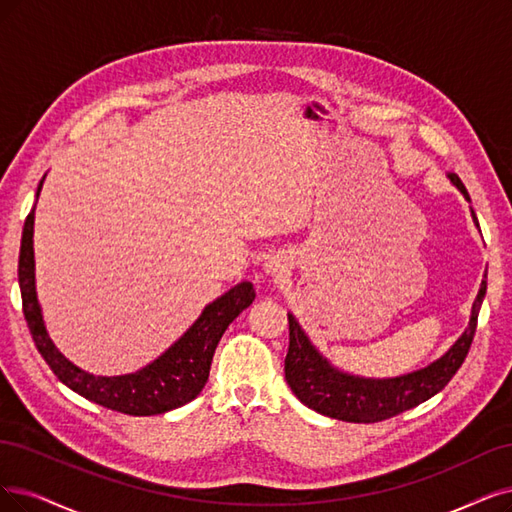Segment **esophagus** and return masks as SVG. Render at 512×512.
Instances as JSON below:
<instances>
[{
	"label": "esophagus",
	"instance_id": "obj_1",
	"mask_svg": "<svg viewBox=\"0 0 512 512\" xmlns=\"http://www.w3.org/2000/svg\"><path fill=\"white\" fill-rule=\"evenodd\" d=\"M285 272H287V263H282V259H278V257H272L266 263V274H270V276H282Z\"/></svg>",
	"mask_w": 512,
	"mask_h": 512
}]
</instances>
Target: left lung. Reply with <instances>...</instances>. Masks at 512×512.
Listing matches in <instances>:
<instances>
[{"instance_id": "1", "label": "left lung", "mask_w": 512, "mask_h": 512, "mask_svg": "<svg viewBox=\"0 0 512 512\" xmlns=\"http://www.w3.org/2000/svg\"><path fill=\"white\" fill-rule=\"evenodd\" d=\"M449 179L470 202V196L460 177L449 173ZM472 217H475V211H472ZM485 291L487 282L483 280L475 304H472V314L466 331L439 361L413 373L386 377V380L358 377L335 369L312 346L310 337L299 327L295 316L289 314V352L285 358V380L301 403L327 415V418L354 424H373L394 418V415L432 399L434 394L441 392L449 384L451 377L462 367L470 350L472 337H475L477 331V318Z\"/></svg>"}]
</instances>
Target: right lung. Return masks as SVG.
Returning <instances> with one entry per match:
<instances>
[{
    "mask_svg": "<svg viewBox=\"0 0 512 512\" xmlns=\"http://www.w3.org/2000/svg\"><path fill=\"white\" fill-rule=\"evenodd\" d=\"M42 183L44 179L37 185V196L42 192ZM33 219L35 208H31L23 227L21 255H18V285H21L27 327L37 350L54 375L84 399L126 415H158L194 401L208 380L221 335L242 310L253 304L255 289L251 282H240V285L217 297L213 304H208L196 323L154 363L126 375H92L67 361L48 337L40 301H37L35 293Z\"/></svg>",
    "mask_w": 512,
    "mask_h": 512,
    "instance_id": "1",
    "label": "right lung"
}]
</instances>
